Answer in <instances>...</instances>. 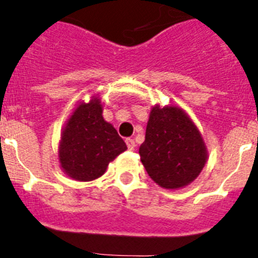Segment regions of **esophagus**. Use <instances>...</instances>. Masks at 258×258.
I'll list each match as a JSON object with an SVG mask.
<instances>
[{"mask_svg": "<svg viewBox=\"0 0 258 258\" xmlns=\"http://www.w3.org/2000/svg\"><path fill=\"white\" fill-rule=\"evenodd\" d=\"M125 145H127L128 150H134L137 147L135 142H134V139H131V138H127V139H125Z\"/></svg>", "mask_w": 258, "mask_h": 258, "instance_id": "obj_1", "label": "esophagus"}]
</instances>
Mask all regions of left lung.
I'll return each mask as SVG.
<instances>
[{
  "instance_id": "left-lung-1",
  "label": "left lung",
  "mask_w": 258,
  "mask_h": 258,
  "mask_svg": "<svg viewBox=\"0 0 258 258\" xmlns=\"http://www.w3.org/2000/svg\"><path fill=\"white\" fill-rule=\"evenodd\" d=\"M150 178L165 188H179L196 179L206 163V147L200 131L178 107L155 105L139 147Z\"/></svg>"
}]
</instances>
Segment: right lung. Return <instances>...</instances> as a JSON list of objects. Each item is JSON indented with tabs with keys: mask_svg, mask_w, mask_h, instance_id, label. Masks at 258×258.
I'll return each instance as SVG.
<instances>
[{
	"mask_svg": "<svg viewBox=\"0 0 258 258\" xmlns=\"http://www.w3.org/2000/svg\"><path fill=\"white\" fill-rule=\"evenodd\" d=\"M99 99L80 104L62 131L58 161L62 170L76 180L101 176L111 161L127 150L117 131L103 119Z\"/></svg>",
	"mask_w": 258,
	"mask_h": 258,
	"instance_id": "1",
	"label": "right lung"
}]
</instances>
